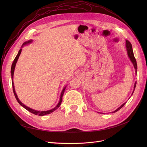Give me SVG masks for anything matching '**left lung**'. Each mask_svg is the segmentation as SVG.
Instances as JSON below:
<instances>
[{
	"mask_svg": "<svg viewBox=\"0 0 147 147\" xmlns=\"http://www.w3.org/2000/svg\"><path fill=\"white\" fill-rule=\"evenodd\" d=\"M126 51H127V52L128 57H129V58H130L131 62H132L133 65H134V68H135V73H136H136H137V64H136V59H135V57H134V52H133V49H132V44H131L129 40H126ZM136 82H135V84H134V91H133V92H132V94H134L135 89V87H136ZM126 103V102H125L124 104H123L120 107L118 108V109H117V110H115L114 111H113V112H112V113H115V112H117V111H119L120 109H121V108H122L123 106H124V105H125Z\"/></svg>",
	"mask_w": 147,
	"mask_h": 147,
	"instance_id": "obj_1",
	"label": "left lung"
}]
</instances>
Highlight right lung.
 <instances>
[{"label":"right lung","instance_id":"obj_1","mask_svg":"<svg viewBox=\"0 0 147 147\" xmlns=\"http://www.w3.org/2000/svg\"><path fill=\"white\" fill-rule=\"evenodd\" d=\"M32 42V40H28V41H27V42H24V43L22 44V46H24V45H27V44L30 43ZM21 51H22V49H20V51H19V52H18V54H17V55L16 56V57H15V58L14 59L13 62V63H12V64L11 69V78H12V89H13V92L14 95H15V98L17 99L18 102V103H19V104H20L22 107H24L25 109H26L27 110H28V111H30V113H33V114H35V115H41V116H43V115H46V114H51V113H52V112H53L54 111H55V110L58 109V107H59V105L61 104L62 101H63V99H63V94H64V91H65V88H66V86L64 88V89H63V90H62V92H61V96H60V99H59V101L58 104H57V105L55 108H53V109H51V110H48V111H36V110H33V109H30V108H29V107H27V106H26V105H25L24 104H22V103L20 101V99H18V96H17V94H16V92H15V88H14L13 82V73H14L15 67V65H16V63H17V61H18V58H19V57H20V54H21Z\"/></svg>","mask_w":147,"mask_h":147}]
</instances>
